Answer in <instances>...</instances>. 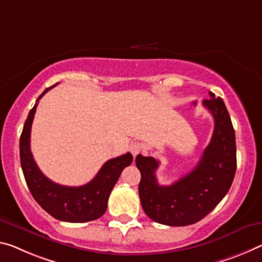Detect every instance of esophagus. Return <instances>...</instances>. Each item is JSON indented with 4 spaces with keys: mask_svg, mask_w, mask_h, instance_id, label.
<instances>
[{
    "mask_svg": "<svg viewBox=\"0 0 262 262\" xmlns=\"http://www.w3.org/2000/svg\"><path fill=\"white\" fill-rule=\"evenodd\" d=\"M142 150V146L139 142H133L129 146V151L133 154V156H136L138 154L141 152Z\"/></svg>",
    "mask_w": 262,
    "mask_h": 262,
    "instance_id": "obj_1",
    "label": "esophagus"
}]
</instances>
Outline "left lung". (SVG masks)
I'll return each mask as SVG.
<instances>
[{"mask_svg": "<svg viewBox=\"0 0 262 262\" xmlns=\"http://www.w3.org/2000/svg\"><path fill=\"white\" fill-rule=\"evenodd\" d=\"M214 119L209 146L194 169L170 185L157 183L160 162L139 154L135 159L141 172L139 194L143 211L154 222L169 226H186L209 214L230 190L236 169L235 134L222 98L203 101Z\"/></svg>", "mask_w": 262, "mask_h": 262, "instance_id": "1", "label": "left lung"}]
</instances>
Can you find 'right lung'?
I'll return each mask as SVG.
<instances>
[{
	"label": "right lung",
	"mask_w": 262,
	"mask_h": 262,
	"mask_svg": "<svg viewBox=\"0 0 262 262\" xmlns=\"http://www.w3.org/2000/svg\"><path fill=\"white\" fill-rule=\"evenodd\" d=\"M56 85L49 87L39 95L24 123L19 139V157L23 175L32 197L53 218L69 223L95 221L105 213L111 191L122 170L132 164L133 155L127 152L107 161L93 180L85 185L65 186L50 181L40 171L32 157L30 133L38 100Z\"/></svg>",
	"instance_id": "1"
}]
</instances>
